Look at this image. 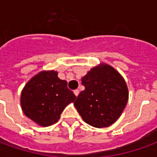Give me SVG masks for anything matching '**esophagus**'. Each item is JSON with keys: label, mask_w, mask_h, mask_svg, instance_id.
Wrapping results in <instances>:
<instances>
[{"label": "esophagus", "mask_w": 157, "mask_h": 157, "mask_svg": "<svg viewBox=\"0 0 157 157\" xmlns=\"http://www.w3.org/2000/svg\"><path fill=\"white\" fill-rule=\"evenodd\" d=\"M79 93H80V92H79V90H77V89L74 91V94H75V95L76 96V97H77V96L79 95Z\"/></svg>", "instance_id": "34e87169"}]
</instances>
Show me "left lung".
I'll return each mask as SVG.
<instances>
[{"label": "left lung", "mask_w": 157, "mask_h": 157, "mask_svg": "<svg viewBox=\"0 0 157 157\" xmlns=\"http://www.w3.org/2000/svg\"><path fill=\"white\" fill-rule=\"evenodd\" d=\"M85 90L74 102L82 119L95 128L109 127L118 120L128 102L127 84L108 64L94 66L82 79Z\"/></svg>", "instance_id": "1"}]
</instances>
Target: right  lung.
Listing matches in <instances>:
<instances>
[{
  "mask_svg": "<svg viewBox=\"0 0 157 157\" xmlns=\"http://www.w3.org/2000/svg\"><path fill=\"white\" fill-rule=\"evenodd\" d=\"M76 98L55 71H43L27 82L21 93L24 114L42 127L57 123L66 106Z\"/></svg>",
  "mask_w": 157,
  "mask_h": 157,
  "instance_id": "right-lung-1",
  "label": "right lung"
}]
</instances>
